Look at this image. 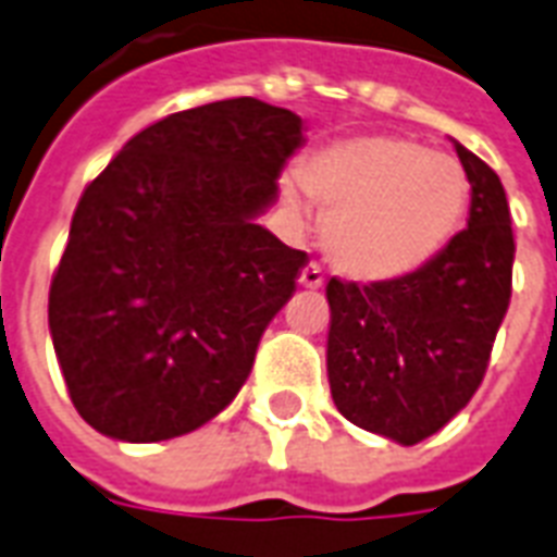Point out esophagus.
<instances>
[{
  "label": "esophagus",
  "mask_w": 557,
  "mask_h": 557,
  "mask_svg": "<svg viewBox=\"0 0 557 557\" xmlns=\"http://www.w3.org/2000/svg\"><path fill=\"white\" fill-rule=\"evenodd\" d=\"M299 282L305 284V287H310V290H319L322 284H325V273H322V264H317V261H310L305 270H301Z\"/></svg>",
  "instance_id": "esophagus-1"
}]
</instances>
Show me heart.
Here are the masks:
<instances>
[{"instance_id": "1", "label": "heart", "mask_w": 557, "mask_h": 557, "mask_svg": "<svg viewBox=\"0 0 557 557\" xmlns=\"http://www.w3.org/2000/svg\"><path fill=\"white\" fill-rule=\"evenodd\" d=\"M299 176L325 211L327 256L360 282H386L430 264L462 230L471 206V176L454 153L392 133L334 141L310 153ZM284 197L301 209L296 188Z\"/></svg>"}]
</instances>
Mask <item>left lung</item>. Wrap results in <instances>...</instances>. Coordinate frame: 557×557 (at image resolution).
Listing matches in <instances>:
<instances>
[{
    "label": "left lung",
    "instance_id": "1",
    "mask_svg": "<svg viewBox=\"0 0 557 557\" xmlns=\"http://www.w3.org/2000/svg\"><path fill=\"white\" fill-rule=\"evenodd\" d=\"M471 176L468 230L412 273L331 278L327 381L351 424L400 444L438 433L468 407L511 299L515 232L499 176L456 141Z\"/></svg>",
    "mask_w": 557,
    "mask_h": 557
}]
</instances>
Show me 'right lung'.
Segmentation results:
<instances>
[{
	"label": "right lung",
	"instance_id": "1",
	"mask_svg": "<svg viewBox=\"0 0 557 557\" xmlns=\"http://www.w3.org/2000/svg\"><path fill=\"white\" fill-rule=\"evenodd\" d=\"M299 145L296 113L226 98L145 127L86 185L49 290L86 424L162 442L230 407L308 264L256 223Z\"/></svg>",
	"mask_w": 557,
	"mask_h": 557
}]
</instances>
